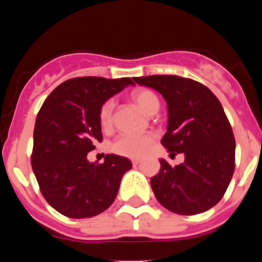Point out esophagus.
<instances>
[{
  "mask_svg": "<svg viewBox=\"0 0 262 262\" xmlns=\"http://www.w3.org/2000/svg\"><path fill=\"white\" fill-rule=\"evenodd\" d=\"M132 163H133L134 166H137L141 163V160H139V158H134V160H132Z\"/></svg>",
  "mask_w": 262,
  "mask_h": 262,
  "instance_id": "34e87169",
  "label": "esophagus"
}]
</instances>
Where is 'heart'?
I'll list each match as a JSON object with an SVG mask.
<instances>
[{
    "label": "heart",
    "mask_w": 262,
    "mask_h": 262,
    "mask_svg": "<svg viewBox=\"0 0 262 262\" xmlns=\"http://www.w3.org/2000/svg\"><path fill=\"white\" fill-rule=\"evenodd\" d=\"M133 101L147 114L152 115L160 109V99L157 95L148 89H138L132 92ZM114 123V101L107 100L99 109L100 128L109 132ZM155 143V136L147 134H121L113 142L112 149L116 155L125 157H143Z\"/></svg>",
    "instance_id": "obj_1"
}]
</instances>
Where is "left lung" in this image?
Masks as SVG:
<instances>
[{"label":"left lung","instance_id":"left-lung-1","mask_svg":"<svg viewBox=\"0 0 262 262\" xmlns=\"http://www.w3.org/2000/svg\"><path fill=\"white\" fill-rule=\"evenodd\" d=\"M133 80L166 100L168 124L161 143L171 155H185L178 166L161 158L160 172L150 179L156 198L181 215L207 212L223 198L234 171L236 142L222 104L191 78L155 75Z\"/></svg>","mask_w":262,"mask_h":262}]
</instances>
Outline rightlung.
<instances>
[{
    "instance_id": "obj_1",
    "label": "right lung",
    "mask_w": 262,
    "mask_h": 262,
    "mask_svg": "<svg viewBox=\"0 0 262 262\" xmlns=\"http://www.w3.org/2000/svg\"><path fill=\"white\" fill-rule=\"evenodd\" d=\"M129 84L130 78L77 77L60 83L36 116L31 166L44 199L70 218H90L115 200L132 162L116 155L104 163L89 162L87 153L102 142L99 109Z\"/></svg>"
}]
</instances>
